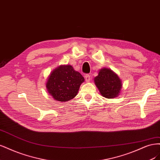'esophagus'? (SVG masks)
<instances>
[{
    "mask_svg": "<svg viewBox=\"0 0 160 160\" xmlns=\"http://www.w3.org/2000/svg\"><path fill=\"white\" fill-rule=\"evenodd\" d=\"M90 80H91L90 75H89V74L85 75V80L86 82H89L90 81Z\"/></svg>",
    "mask_w": 160,
    "mask_h": 160,
    "instance_id": "1",
    "label": "esophagus"
}]
</instances>
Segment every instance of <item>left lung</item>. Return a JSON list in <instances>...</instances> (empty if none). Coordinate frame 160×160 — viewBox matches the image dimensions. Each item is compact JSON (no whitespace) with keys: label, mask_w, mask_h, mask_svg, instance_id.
<instances>
[{"label":"left lung","mask_w":160,"mask_h":160,"mask_svg":"<svg viewBox=\"0 0 160 160\" xmlns=\"http://www.w3.org/2000/svg\"><path fill=\"white\" fill-rule=\"evenodd\" d=\"M94 80L103 97L111 99L120 95L122 88V80L111 69L106 68L100 69Z\"/></svg>","instance_id":"1"}]
</instances>
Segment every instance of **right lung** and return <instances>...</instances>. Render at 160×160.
<instances>
[{
    "label": "right lung",
    "mask_w": 160,
    "mask_h": 160,
    "mask_svg": "<svg viewBox=\"0 0 160 160\" xmlns=\"http://www.w3.org/2000/svg\"><path fill=\"white\" fill-rule=\"evenodd\" d=\"M84 77L71 65H60L50 72L46 87L53 98L58 102H67L78 94Z\"/></svg>",
    "instance_id": "right-lung-1"
}]
</instances>
